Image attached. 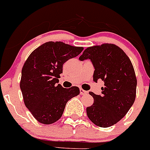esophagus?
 Returning <instances> with one entry per match:
<instances>
[{
    "label": "esophagus",
    "mask_w": 150,
    "mask_h": 150,
    "mask_svg": "<svg viewBox=\"0 0 150 150\" xmlns=\"http://www.w3.org/2000/svg\"><path fill=\"white\" fill-rule=\"evenodd\" d=\"M87 91H85L84 89H82L81 88H80V94H81V95H83V94H87Z\"/></svg>",
    "instance_id": "esophagus-1"
}]
</instances>
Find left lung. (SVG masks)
<instances>
[{"instance_id": "8db88e82", "label": "left lung", "mask_w": 150, "mask_h": 150, "mask_svg": "<svg viewBox=\"0 0 150 150\" xmlns=\"http://www.w3.org/2000/svg\"><path fill=\"white\" fill-rule=\"evenodd\" d=\"M91 59L94 67L93 80L101 79V95L90 91L94 98L86 108L87 115L100 127H109L127 114L134 103L137 77L132 62L120 47L111 43L88 47L79 59Z\"/></svg>"}]
</instances>
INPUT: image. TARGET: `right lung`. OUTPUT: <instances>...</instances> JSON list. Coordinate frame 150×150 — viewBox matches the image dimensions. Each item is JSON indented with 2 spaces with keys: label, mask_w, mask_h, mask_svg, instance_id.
<instances>
[{
  "label": "right lung",
  "mask_w": 150,
  "mask_h": 150,
  "mask_svg": "<svg viewBox=\"0 0 150 150\" xmlns=\"http://www.w3.org/2000/svg\"><path fill=\"white\" fill-rule=\"evenodd\" d=\"M83 47L62 42H47L31 52L23 66L20 86L26 107L41 124L59 120L65 104L79 95V88H65L59 82L62 65L81 53Z\"/></svg>",
  "instance_id": "right-lung-1"
}]
</instances>
